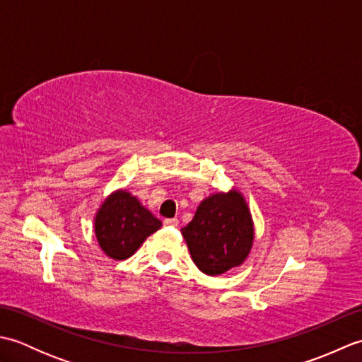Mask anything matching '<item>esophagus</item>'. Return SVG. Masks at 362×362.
I'll return each instance as SVG.
<instances>
[{"instance_id": "obj_1", "label": "esophagus", "mask_w": 362, "mask_h": 362, "mask_svg": "<svg viewBox=\"0 0 362 362\" xmlns=\"http://www.w3.org/2000/svg\"><path fill=\"white\" fill-rule=\"evenodd\" d=\"M163 224H165L166 227H177V226H179V219H175V218L165 219V221H163Z\"/></svg>"}]
</instances>
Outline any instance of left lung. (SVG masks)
I'll return each instance as SVG.
<instances>
[{
  "label": "left lung",
  "mask_w": 362,
  "mask_h": 362,
  "mask_svg": "<svg viewBox=\"0 0 362 362\" xmlns=\"http://www.w3.org/2000/svg\"><path fill=\"white\" fill-rule=\"evenodd\" d=\"M194 264L206 275L240 267L253 245L255 230L243 193H214L199 204L193 221L182 228Z\"/></svg>",
  "instance_id": "left-lung-1"
}]
</instances>
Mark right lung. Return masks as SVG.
<instances>
[{"instance_id":"1","label":"right lung","mask_w":362,"mask_h":362,"mask_svg":"<svg viewBox=\"0 0 362 362\" xmlns=\"http://www.w3.org/2000/svg\"><path fill=\"white\" fill-rule=\"evenodd\" d=\"M161 227V221L144 209L127 189H117L99 206L95 216V235L107 257L126 259L132 257Z\"/></svg>"}]
</instances>
